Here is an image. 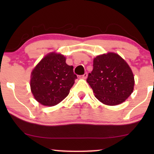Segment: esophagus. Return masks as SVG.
<instances>
[{
	"label": "esophagus",
	"instance_id": "esophagus-1",
	"mask_svg": "<svg viewBox=\"0 0 154 154\" xmlns=\"http://www.w3.org/2000/svg\"><path fill=\"white\" fill-rule=\"evenodd\" d=\"M87 77H88V74H87V73H85L83 75L80 76V78H82V79H86V78H87Z\"/></svg>",
	"mask_w": 154,
	"mask_h": 154
}]
</instances>
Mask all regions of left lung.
<instances>
[{"mask_svg":"<svg viewBox=\"0 0 154 154\" xmlns=\"http://www.w3.org/2000/svg\"><path fill=\"white\" fill-rule=\"evenodd\" d=\"M87 82L95 98L106 105L122 103L133 91L134 76L121 56L114 53L98 56L93 60V69Z\"/></svg>","mask_w":154,"mask_h":154,"instance_id":"8db88e82","label":"left lung"}]
</instances>
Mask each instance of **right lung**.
<instances>
[{
	"label": "right lung",
	"mask_w": 154,
	"mask_h": 154,
	"mask_svg": "<svg viewBox=\"0 0 154 154\" xmlns=\"http://www.w3.org/2000/svg\"><path fill=\"white\" fill-rule=\"evenodd\" d=\"M77 78L73 66L66 63V58L51 53L45 56L32 72L31 91L39 103L53 106L69 95Z\"/></svg>",
	"instance_id": "add662e5"
}]
</instances>
